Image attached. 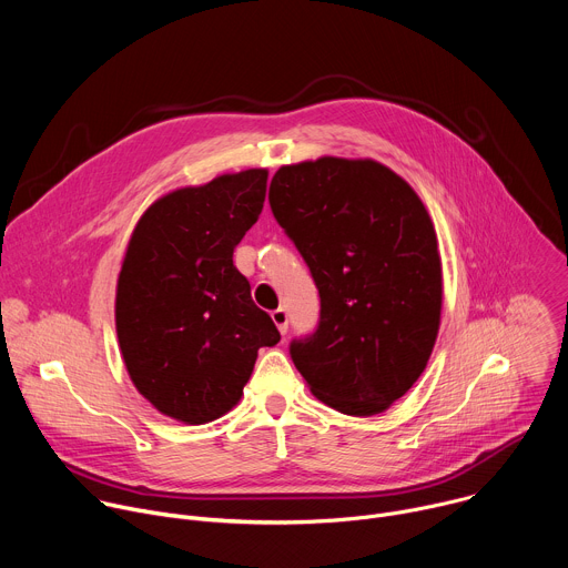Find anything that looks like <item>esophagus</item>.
Here are the masks:
<instances>
[{"label": "esophagus", "mask_w": 568, "mask_h": 568, "mask_svg": "<svg viewBox=\"0 0 568 568\" xmlns=\"http://www.w3.org/2000/svg\"><path fill=\"white\" fill-rule=\"evenodd\" d=\"M272 321L276 323V328H278V333H281V335H285V333H287V312H285L283 307L272 310Z\"/></svg>", "instance_id": "obj_1"}]
</instances>
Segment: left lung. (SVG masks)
I'll use <instances>...</instances> for the list:
<instances>
[{
  "instance_id": "left-lung-1",
  "label": "left lung",
  "mask_w": 568,
  "mask_h": 568,
  "mask_svg": "<svg viewBox=\"0 0 568 568\" xmlns=\"http://www.w3.org/2000/svg\"><path fill=\"white\" fill-rule=\"evenodd\" d=\"M274 217L321 296L312 337L290 346L312 395L375 416L432 357L443 310L438 237L418 193L375 159L318 156L272 178Z\"/></svg>"
}]
</instances>
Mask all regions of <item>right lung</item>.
<instances>
[{
  "instance_id": "right-lung-1",
  "label": "right lung",
  "mask_w": 568,
  "mask_h": 568,
  "mask_svg": "<svg viewBox=\"0 0 568 568\" xmlns=\"http://www.w3.org/2000/svg\"><path fill=\"white\" fill-rule=\"evenodd\" d=\"M267 175L250 169L175 189L130 235L114 303L121 357L134 388L178 423L231 412L258 351L281 342L233 265L235 245L263 211Z\"/></svg>"
}]
</instances>
